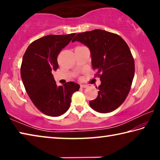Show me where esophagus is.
Instances as JSON below:
<instances>
[{
  "mask_svg": "<svg viewBox=\"0 0 160 160\" xmlns=\"http://www.w3.org/2000/svg\"><path fill=\"white\" fill-rule=\"evenodd\" d=\"M80 87H81V88H88V85H81Z\"/></svg>",
  "mask_w": 160,
  "mask_h": 160,
  "instance_id": "34e87169",
  "label": "esophagus"
}]
</instances>
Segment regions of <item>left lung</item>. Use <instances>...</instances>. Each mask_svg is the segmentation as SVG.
<instances>
[{
    "mask_svg": "<svg viewBox=\"0 0 160 160\" xmlns=\"http://www.w3.org/2000/svg\"><path fill=\"white\" fill-rule=\"evenodd\" d=\"M75 41L90 48L92 68L101 80L98 96L90 106L99 113L113 112L125 101L133 80L134 58L128 44L119 35L102 29L78 34Z\"/></svg>",
    "mask_w": 160,
    "mask_h": 160,
    "instance_id": "8db88e82",
    "label": "left lung"
}]
</instances>
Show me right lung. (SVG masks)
<instances>
[{
	"label": "right lung",
	"mask_w": 160,
	"mask_h": 160,
	"mask_svg": "<svg viewBox=\"0 0 160 160\" xmlns=\"http://www.w3.org/2000/svg\"><path fill=\"white\" fill-rule=\"evenodd\" d=\"M75 33L50 34L31 43L22 62L20 73L25 90L40 112L59 116L68 110L71 97L80 85L68 82L57 87L52 72L58 68V53L71 41Z\"/></svg>",
	"instance_id": "add662e5"
}]
</instances>
